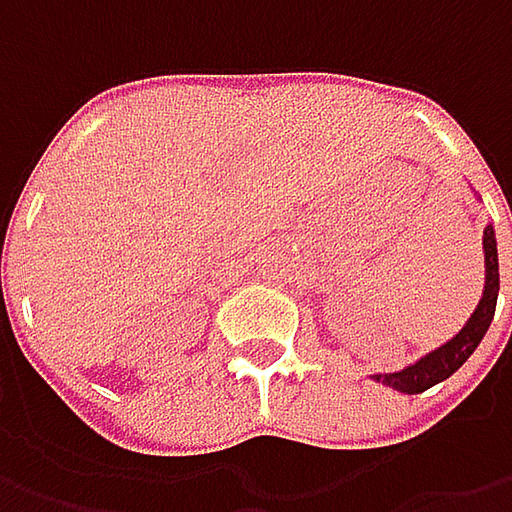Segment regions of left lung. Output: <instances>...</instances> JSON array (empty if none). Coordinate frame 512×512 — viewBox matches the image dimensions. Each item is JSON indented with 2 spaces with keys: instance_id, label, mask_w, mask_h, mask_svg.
<instances>
[{
  "instance_id": "8db88e82",
  "label": "left lung",
  "mask_w": 512,
  "mask_h": 512,
  "mask_svg": "<svg viewBox=\"0 0 512 512\" xmlns=\"http://www.w3.org/2000/svg\"><path fill=\"white\" fill-rule=\"evenodd\" d=\"M484 293L479 305L473 310V316L467 319V325L442 347H436L433 353L422 356L419 362L407 364L404 370L396 373H376V382L387 384L399 393H422L433 384L450 379L459 367H462L473 350L482 344L487 327L493 322L496 313V299H499V250H496V230L493 225L484 227Z\"/></svg>"
}]
</instances>
